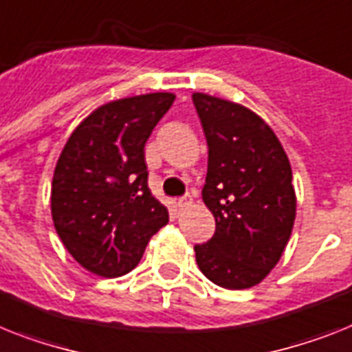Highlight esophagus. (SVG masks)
<instances>
[{
    "label": "esophagus",
    "mask_w": 352,
    "mask_h": 352,
    "mask_svg": "<svg viewBox=\"0 0 352 352\" xmlns=\"http://www.w3.org/2000/svg\"><path fill=\"white\" fill-rule=\"evenodd\" d=\"M190 205H192V196H190V194H185V196H182L178 199L179 208H187V207H190Z\"/></svg>",
    "instance_id": "34e87169"
}]
</instances>
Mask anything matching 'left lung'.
I'll return each mask as SVG.
<instances>
[{
    "label": "left lung",
    "mask_w": 352,
    "mask_h": 352,
    "mask_svg": "<svg viewBox=\"0 0 352 352\" xmlns=\"http://www.w3.org/2000/svg\"><path fill=\"white\" fill-rule=\"evenodd\" d=\"M208 145L201 196L216 232L194 246L203 275L226 289L259 284L292 235L297 199L292 165L270 126L245 106L194 93Z\"/></svg>",
    "instance_id": "8db88e82"
}]
</instances>
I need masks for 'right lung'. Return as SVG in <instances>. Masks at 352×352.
Instances as JSON below:
<instances>
[{"label":"right lung","instance_id":"obj_1","mask_svg":"<svg viewBox=\"0 0 352 352\" xmlns=\"http://www.w3.org/2000/svg\"><path fill=\"white\" fill-rule=\"evenodd\" d=\"M173 93L104 104L72 133L52 182L55 230L72 257L100 277L129 274L169 212L147 187L144 147Z\"/></svg>","mask_w":352,"mask_h":352}]
</instances>
